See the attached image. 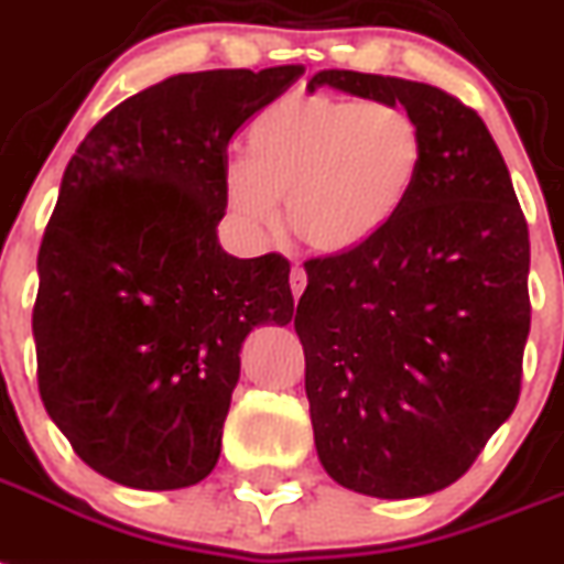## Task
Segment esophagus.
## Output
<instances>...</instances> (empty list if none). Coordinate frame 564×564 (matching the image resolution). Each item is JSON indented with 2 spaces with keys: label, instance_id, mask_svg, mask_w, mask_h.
I'll return each mask as SVG.
<instances>
[{
  "label": "esophagus",
  "instance_id": "esophagus-1",
  "mask_svg": "<svg viewBox=\"0 0 564 564\" xmlns=\"http://www.w3.org/2000/svg\"><path fill=\"white\" fill-rule=\"evenodd\" d=\"M305 285H308V273H305V268H300V264H293V271H291L293 296H300V293L305 291Z\"/></svg>",
  "mask_w": 564,
  "mask_h": 564
}]
</instances>
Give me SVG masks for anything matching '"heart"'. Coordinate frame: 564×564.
<instances>
[{
  "label": "heart",
  "mask_w": 564,
  "mask_h": 564,
  "mask_svg": "<svg viewBox=\"0 0 564 564\" xmlns=\"http://www.w3.org/2000/svg\"><path fill=\"white\" fill-rule=\"evenodd\" d=\"M423 129L389 100L305 95L276 100L248 129V158L225 170L227 207L271 232L288 227L316 253H351L392 225L423 166Z\"/></svg>",
  "instance_id": "b5f03b06"
}]
</instances>
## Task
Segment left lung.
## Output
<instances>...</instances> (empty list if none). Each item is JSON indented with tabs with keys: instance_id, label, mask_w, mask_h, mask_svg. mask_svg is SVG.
<instances>
[{
	"instance_id": "1",
	"label": "left lung",
	"mask_w": 564,
	"mask_h": 564,
	"mask_svg": "<svg viewBox=\"0 0 564 564\" xmlns=\"http://www.w3.org/2000/svg\"><path fill=\"white\" fill-rule=\"evenodd\" d=\"M423 129V166L360 250L305 262L296 305L316 455L348 490L415 499L458 481L513 415L530 332V239L499 147L444 88L328 68Z\"/></svg>"
}]
</instances>
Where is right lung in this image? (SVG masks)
Returning a JSON list of instances; mask_svg holds the SVG:
<instances>
[{"mask_svg": "<svg viewBox=\"0 0 564 564\" xmlns=\"http://www.w3.org/2000/svg\"><path fill=\"white\" fill-rule=\"evenodd\" d=\"M175 74L83 138L40 245L36 383L74 453L134 490L207 478L241 343L293 316L291 264L218 245L227 143L302 77Z\"/></svg>", "mask_w": 564, "mask_h": 564, "instance_id": "1", "label": "right lung"}]
</instances>
